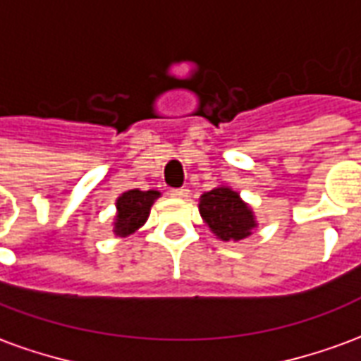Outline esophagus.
Segmentation results:
<instances>
[{"label":"esophagus","instance_id":"34e87169","mask_svg":"<svg viewBox=\"0 0 361 361\" xmlns=\"http://www.w3.org/2000/svg\"><path fill=\"white\" fill-rule=\"evenodd\" d=\"M170 197H173V199H188L189 197V191L188 189H170Z\"/></svg>","mask_w":361,"mask_h":361}]
</instances>
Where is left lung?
Returning <instances> with one entry per match:
<instances>
[{
	"label": "left lung",
	"mask_w": 361,
	"mask_h": 361,
	"mask_svg": "<svg viewBox=\"0 0 361 361\" xmlns=\"http://www.w3.org/2000/svg\"><path fill=\"white\" fill-rule=\"evenodd\" d=\"M199 212L220 242H240L257 230L253 209L230 185H219L204 191L199 199Z\"/></svg>",
	"instance_id": "1"
}]
</instances>
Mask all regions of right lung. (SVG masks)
Instances as JSON below:
<instances>
[{
	"mask_svg": "<svg viewBox=\"0 0 361 361\" xmlns=\"http://www.w3.org/2000/svg\"><path fill=\"white\" fill-rule=\"evenodd\" d=\"M158 197H160V191H157V189L123 191L116 199L114 234L119 235V238H127V235L135 234L141 226H145V222L150 214V207L154 204Z\"/></svg>",
	"mask_w": 361,
	"mask_h": 361,
	"instance_id": "obj_1",
	"label": "right lung"
}]
</instances>
